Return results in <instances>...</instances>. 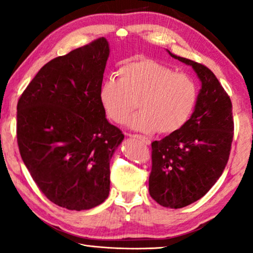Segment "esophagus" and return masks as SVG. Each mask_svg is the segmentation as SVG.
Masks as SVG:
<instances>
[{
	"label": "esophagus",
	"mask_w": 253,
	"mask_h": 253,
	"mask_svg": "<svg viewBox=\"0 0 253 253\" xmlns=\"http://www.w3.org/2000/svg\"><path fill=\"white\" fill-rule=\"evenodd\" d=\"M127 136H129V137H133V138H137V139H140L145 145H150V144H151V140L148 139L147 137L141 136V134H132V133H129V134H127Z\"/></svg>",
	"instance_id": "1"
}]
</instances>
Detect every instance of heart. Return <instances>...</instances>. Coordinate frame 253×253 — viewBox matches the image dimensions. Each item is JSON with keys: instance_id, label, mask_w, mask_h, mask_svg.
<instances>
[{"instance_id": "1", "label": "heart", "mask_w": 253, "mask_h": 253, "mask_svg": "<svg viewBox=\"0 0 253 253\" xmlns=\"http://www.w3.org/2000/svg\"><path fill=\"white\" fill-rule=\"evenodd\" d=\"M119 75L120 79L107 78L99 92L102 108L113 122H124L137 102L140 112L127 121L133 130L170 134L191 119L199 88L190 75L145 57L126 61Z\"/></svg>"}]
</instances>
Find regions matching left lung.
<instances>
[{"instance_id": "1", "label": "left lung", "mask_w": 253, "mask_h": 253, "mask_svg": "<svg viewBox=\"0 0 253 253\" xmlns=\"http://www.w3.org/2000/svg\"><path fill=\"white\" fill-rule=\"evenodd\" d=\"M169 54L191 65L202 88L189 122L181 130L152 143L148 190L161 206L182 209L205 196L222 175L233 143V105L209 68Z\"/></svg>"}]
</instances>
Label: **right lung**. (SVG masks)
Returning <instances> with one entry per match:
<instances>
[{
	"instance_id": "obj_1",
	"label": "right lung",
	"mask_w": 253,
	"mask_h": 253,
	"mask_svg": "<svg viewBox=\"0 0 253 253\" xmlns=\"http://www.w3.org/2000/svg\"><path fill=\"white\" fill-rule=\"evenodd\" d=\"M109 46L105 38L40 69L17 103L19 153L41 192L84 211L109 195V161L123 140L100 102Z\"/></svg>"
}]
</instances>
